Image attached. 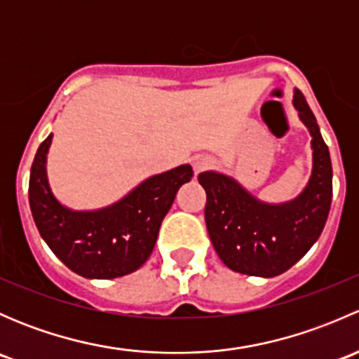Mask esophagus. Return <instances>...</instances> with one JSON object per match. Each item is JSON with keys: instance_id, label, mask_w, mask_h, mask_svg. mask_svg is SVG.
<instances>
[{"instance_id": "34e87169", "label": "esophagus", "mask_w": 359, "mask_h": 359, "mask_svg": "<svg viewBox=\"0 0 359 359\" xmlns=\"http://www.w3.org/2000/svg\"><path fill=\"white\" fill-rule=\"evenodd\" d=\"M213 163H215V161H213V158L205 156V154H198V156L193 158L194 173H200V172H205V170L212 168Z\"/></svg>"}]
</instances>
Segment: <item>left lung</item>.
I'll return each instance as SVG.
<instances>
[{
    "instance_id": "obj_1",
    "label": "left lung",
    "mask_w": 359,
    "mask_h": 359,
    "mask_svg": "<svg viewBox=\"0 0 359 359\" xmlns=\"http://www.w3.org/2000/svg\"><path fill=\"white\" fill-rule=\"evenodd\" d=\"M293 106L309 128L313 175L297 200L285 205L257 201L236 180L203 172L205 220L217 255L229 269L248 276L273 278L302 259L320 238L332 205V161L316 118L300 90Z\"/></svg>"
}]
</instances>
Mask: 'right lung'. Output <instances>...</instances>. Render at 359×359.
Instances as JSON below:
<instances>
[{"label": "right lung", "mask_w": 359, "mask_h": 359, "mask_svg": "<svg viewBox=\"0 0 359 359\" xmlns=\"http://www.w3.org/2000/svg\"><path fill=\"white\" fill-rule=\"evenodd\" d=\"M52 137L38 147L29 177V206L41 238L83 278L111 280L137 271L149 259L177 191L193 177L191 165L151 177L107 208L72 212L53 198L46 180Z\"/></svg>", "instance_id": "right-lung-1"}]
</instances>
